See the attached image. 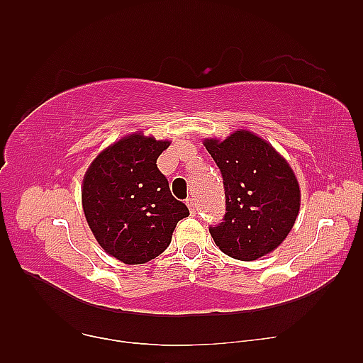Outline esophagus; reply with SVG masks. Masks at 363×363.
Wrapping results in <instances>:
<instances>
[{"label": "esophagus", "instance_id": "obj_1", "mask_svg": "<svg viewBox=\"0 0 363 363\" xmlns=\"http://www.w3.org/2000/svg\"><path fill=\"white\" fill-rule=\"evenodd\" d=\"M186 203H187V206H189V211H190V213H191V215H195V213H196V211H198V206H196L195 198H194V196L189 198Z\"/></svg>", "mask_w": 363, "mask_h": 363}]
</instances>
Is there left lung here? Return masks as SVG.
Listing matches in <instances>:
<instances>
[{
    "mask_svg": "<svg viewBox=\"0 0 363 363\" xmlns=\"http://www.w3.org/2000/svg\"><path fill=\"white\" fill-rule=\"evenodd\" d=\"M206 150L220 168L226 213L211 235L220 250L238 260L272 252L295 225L301 194L295 173L279 152L250 130L225 140L207 138Z\"/></svg>",
    "mask_w": 363,
    "mask_h": 363,
    "instance_id": "left-lung-1",
    "label": "left lung"
}]
</instances>
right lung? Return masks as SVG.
Returning a JSON list of instances; mask_svg holds the SVG:
<instances>
[{
	"instance_id": "right-lung-1",
	"label": "right lung",
	"mask_w": 363,
	"mask_h": 363,
	"mask_svg": "<svg viewBox=\"0 0 363 363\" xmlns=\"http://www.w3.org/2000/svg\"><path fill=\"white\" fill-rule=\"evenodd\" d=\"M169 142L142 133L98 154L82 181L86 220L101 248L123 264H145L167 250L187 206L169 191L156 160Z\"/></svg>"
}]
</instances>
